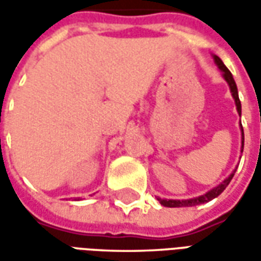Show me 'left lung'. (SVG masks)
I'll use <instances>...</instances> for the list:
<instances>
[{"label": "left lung", "instance_id": "obj_1", "mask_svg": "<svg viewBox=\"0 0 261 261\" xmlns=\"http://www.w3.org/2000/svg\"><path fill=\"white\" fill-rule=\"evenodd\" d=\"M214 59V63L217 64V67L219 68V71L222 72V78L226 81V84L229 85V89H230V93H232V97H233V100H235V105H236V110H238V113L239 116L242 114V105H241V100H239V95H238V88H236V84H235V80H233V76L230 74V71L226 67L225 64L222 63V60L219 59L218 56H213ZM241 133H242V147H241V152H243V142H245V134H243V127L241 124ZM236 169L230 173L226 179L219 183L218 186L213 187L211 190H208L207 193H204L201 196L198 197H193V198H189V200H168V198H159L158 197V201L164 205V207H170V208H175V207H194V205H198V204H204V202H208L214 200L215 197H218L221 193L224 192L226 186L229 185L230 180H232V177L235 175Z\"/></svg>", "mask_w": 261, "mask_h": 261}]
</instances>
